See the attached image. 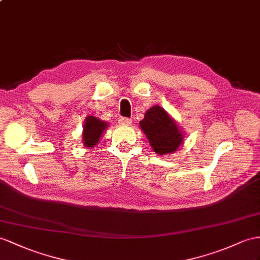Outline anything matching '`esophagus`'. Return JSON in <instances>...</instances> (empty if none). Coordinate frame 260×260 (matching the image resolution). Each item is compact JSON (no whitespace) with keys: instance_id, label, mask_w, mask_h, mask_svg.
I'll return each mask as SVG.
<instances>
[{"instance_id":"esophagus-1","label":"esophagus","mask_w":260,"mask_h":260,"mask_svg":"<svg viewBox=\"0 0 260 260\" xmlns=\"http://www.w3.org/2000/svg\"><path fill=\"white\" fill-rule=\"evenodd\" d=\"M131 121H132L131 119L125 118V117H120L118 120L119 124H121V125H129V124H131Z\"/></svg>"}]
</instances>
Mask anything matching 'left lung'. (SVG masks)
Listing matches in <instances>:
<instances>
[{"instance_id": "1", "label": "left lung", "mask_w": 260, "mask_h": 260, "mask_svg": "<svg viewBox=\"0 0 260 260\" xmlns=\"http://www.w3.org/2000/svg\"><path fill=\"white\" fill-rule=\"evenodd\" d=\"M140 128L156 154L173 153L183 142V132L169 113L160 106L147 110Z\"/></svg>"}]
</instances>
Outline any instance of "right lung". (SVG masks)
Here are the masks:
<instances>
[{
  "label": "right lung",
  "mask_w": 260,
  "mask_h": 260,
  "mask_svg": "<svg viewBox=\"0 0 260 260\" xmlns=\"http://www.w3.org/2000/svg\"><path fill=\"white\" fill-rule=\"evenodd\" d=\"M107 126H108V123L103 121V120L93 116L87 117L84 126H82L84 128L82 130V143L85 147L92 148L93 145H96Z\"/></svg>",
  "instance_id": "1"
}]
</instances>
